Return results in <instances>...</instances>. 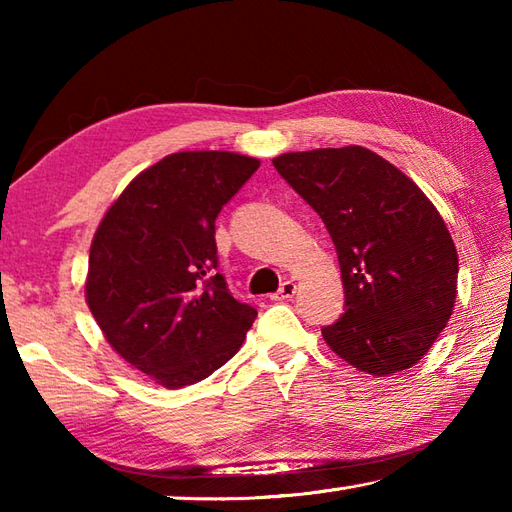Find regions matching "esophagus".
Instances as JSON below:
<instances>
[{"label": "esophagus", "mask_w": 512, "mask_h": 512, "mask_svg": "<svg viewBox=\"0 0 512 512\" xmlns=\"http://www.w3.org/2000/svg\"><path fill=\"white\" fill-rule=\"evenodd\" d=\"M295 292H297V284H295V281H284V284H281V288L277 290V295H275L273 299H275V301L292 299V297H295Z\"/></svg>", "instance_id": "1"}]
</instances>
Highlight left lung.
<instances>
[{
  "label": "left lung",
  "instance_id": "8db88e82",
  "mask_svg": "<svg viewBox=\"0 0 512 512\" xmlns=\"http://www.w3.org/2000/svg\"><path fill=\"white\" fill-rule=\"evenodd\" d=\"M275 169L328 228L345 288L330 350L372 376L416 365L447 328L458 250L422 189L372 149L290 151Z\"/></svg>",
  "mask_w": 512,
  "mask_h": 512
}]
</instances>
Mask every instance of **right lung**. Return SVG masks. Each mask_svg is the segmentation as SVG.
Segmentation results:
<instances>
[{"mask_svg": "<svg viewBox=\"0 0 512 512\" xmlns=\"http://www.w3.org/2000/svg\"><path fill=\"white\" fill-rule=\"evenodd\" d=\"M259 169L233 151H178L140 171L90 246L85 301L112 350L167 389L242 347L257 310L217 273L215 217Z\"/></svg>", "mask_w": 512, "mask_h": 512, "instance_id": "obj_1", "label": "right lung"}]
</instances>
